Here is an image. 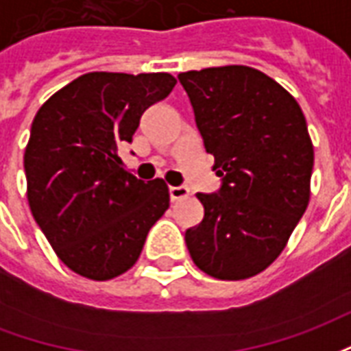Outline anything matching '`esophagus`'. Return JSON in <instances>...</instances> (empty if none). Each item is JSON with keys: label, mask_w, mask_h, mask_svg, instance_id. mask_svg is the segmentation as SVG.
Masks as SVG:
<instances>
[{"label": "esophagus", "mask_w": 351, "mask_h": 351, "mask_svg": "<svg viewBox=\"0 0 351 351\" xmlns=\"http://www.w3.org/2000/svg\"><path fill=\"white\" fill-rule=\"evenodd\" d=\"M188 188L186 186H171L169 188V197H171V201H180V199L188 197Z\"/></svg>", "instance_id": "34e87169"}]
</instances>
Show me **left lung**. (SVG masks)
<instances>
[{
  "label": "left lung",
  "instance_id": "8db88e82",
  "mask_svg": "<svg viewBox=\"0 0 351 351\" xmlns=\"http://www.w3.org/2000/svg\"><path fill=\"white\" fill-rule=\"evenodd\" d=\"M220 190L197 193L203 221L186 231L193 263L220 280L265 271L306 210L314 148L299 103L246 65L180 73Z\"/></svg>",
  "mask_w": 351,
  "mask_h": 351
}]
</instances>
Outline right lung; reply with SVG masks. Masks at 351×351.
I'll return each instance as SVG.
<instances>
[{
    "instance_id": "right-lung-1",
    "label": "right lung",
    "mask_w": 351,
    "mask_h": 351,
    "mask_svg": "<svg viewBox=\"0 0 351 351\" xmlns=\"http://www.w3.org/2000/svg\"><path fill=\"white\" fill-rule=\"evenodd\" d=\"M169 73H86L43 105L24 154L27 201L37 226L71 271L110 280L131 269L169 208L167 184L123 169L146 108L165 99Z\"/></svg>"
}]
</instances>
